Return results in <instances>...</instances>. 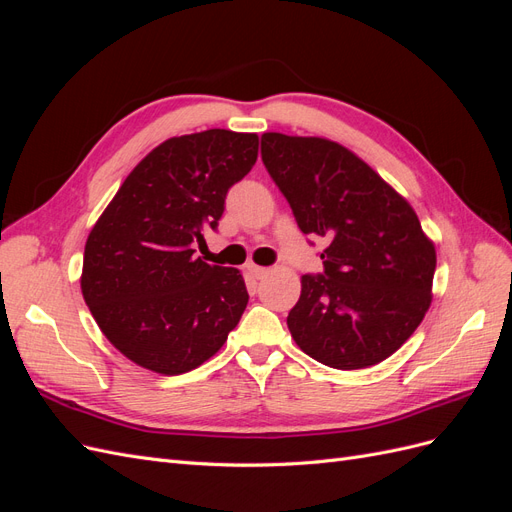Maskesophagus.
<instances>
[{"mask_svg": "<svg viewBox=\"0 0 512 512\" xmlns=\"http://www.w3.org/2000/svg\"><path fill=\"white\" fill-rule=\"evenodd\" d=\"M247 271H250L254 277H265V275H269V269L267 267H258V265H247Z\"/></svg>", "mask_w": 512, "mask_h": 512, "instance_id": "obj_1", "label": "esophagus"}]
</instances>
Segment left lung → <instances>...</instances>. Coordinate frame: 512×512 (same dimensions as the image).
Here are the masks:
<instances>
[{"mask_svg": "<svg viewBox=\"0 0 512 512\" xmlns=\"http://www.w3.org/2000/svg\"><path fill=\"white\" fill-rule=\"evenodd\" d=\"M262 162L305 235L329 239L303 275L288 329L333 369H365L408 342L431 305L436 245L412 205L354 151L322 136L262 134Z\"/></svg>", "mask_w": 512, "mask_h": 512, "instance_id": "8db88e82", "label": "left lung"}]
</instances>
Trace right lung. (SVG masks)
<instances>
[{
  "label": "right lung",
  "instance_id": "right-lung-1",
  "mask_svg": "<svg viewBox=\"0 0 512 512\" xmlns=\"http://www.w3.org/2000/svg\"><path fill=\"white\" fill-rule=\"evenodd\" d=\"M258 158V134L205 130L151 149L91 228L81 292L123 356L162 376L209 361L247 305L239 269L194 256Z\"/></svg>",
  "mask_w": 512,
  "mask_h": 512
}]
</instances>
